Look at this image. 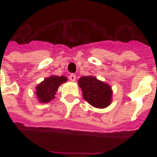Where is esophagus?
I'll use <instances>...</instances> for the list:
<instances>
[{
  "mask_svg": "<svg viewBox=\"0 0 157 157\" xmlns=\"http://www.w3.org/2000/svg\"><path fill=\"white\" fill-rule=\"evenodd\" d=\"M75 78H76V76H75V74H71V75H69V79H70L71 82H75Z\"/></svg>",
  "mask_w": 157,
  "mask_h": 157,
  "instance_id": "esophagus-1",
  "label": "esophagus"
}]
</instances>
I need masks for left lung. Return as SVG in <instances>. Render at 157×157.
Segmentation results:
<instances>
[{
	"instance_id": "8db88e82",
	"label": "left lung",
	"mask_w": 157,
	"mask_h": 157,
	"mask_svg": "<svg viewBox=\"0 0 157 157\" xmlns=\"http://www.w3.org/2000/svg\"><path fill=\"white\" fill-rule=\"evenodd\" d=\"M83 98L95 108L103 109L110 104L112 90L109 85L93 76H82L78 81Z\"/></svg>"
}]
</instances>
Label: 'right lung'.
I'll return each instance as SVG.
<instances>
[{
    "instance_id": "right-lung-1",
    "label": "right lung",
    "mask_w": 157,
    "mask_h": 157,
    "mask_svg": "<svg viewBox=\"0 0 157 157\" xmlns=\"http://www.w3.org/2000/svg\"><path fill=\"white\" fill-rule=\"evenodd\" d=\"M67 81L65 76H56L53 75L46 78L43 82L37 86L36 95L39 102H48L51 99L55 98L57 89L60 84Z\"/></svg>"
}]
</instances>
